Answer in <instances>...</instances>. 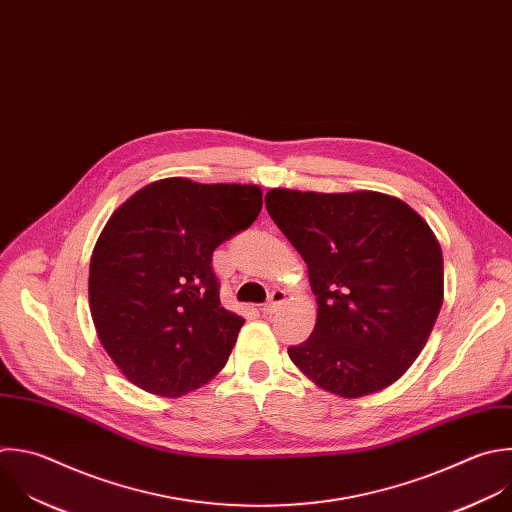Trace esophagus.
<instances>
[{
	"instance_id": "obj_1",
	"label": "esophagus",
	"mask_w": 512,
	"mask_h": 512,
	"mask_svg": "<svg viewBox=\"0 0 512 512\" xmlns=\"http://www.w3.org/2000/svg\"><path fill=\"white\" fill-rule=\"evenodd\" d=\"M283 301H285V291H283V289H273L271 295H269V299H267V303H265L261 309H263V313H271V311H275Z\"/></svg>"
}]
</instances>
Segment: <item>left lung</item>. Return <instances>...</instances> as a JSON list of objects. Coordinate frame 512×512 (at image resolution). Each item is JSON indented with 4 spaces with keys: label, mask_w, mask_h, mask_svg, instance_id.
Listing matches in <instances>:
<instances>
[{
    "label": "left lung",
    "mask_w": 512,
    "mask_h": 512,
    "mask_svg": "<svg viewBox=\"0 0 512 512\" xmlns=\"http://www.w3.org/2000/svg\"><path fill=\"white\" fill-rule=\"evenodd\" d=\"M265 205L317 295L315 327L287 348L291 362L344 398L396 382L426 346L444 297L442 251L426 221L380 193L273 189Z\"/></svg>",
    "instance_id": "1"
}]
</instances>
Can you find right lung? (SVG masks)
<instances>
[{"label": "right lung", "mask_w": 512, "mask_h": 512, "mask_svg": "<svg viewBox=\"0 0 512 512\" xmlns=\"http://www.w3.org/2000/svg\"><path fill=\"white\" fill-rule=\"evenodd\" d=\"M261 205L253 185L164 179L108 219L90 259V311L132 384L175 398L223 370L245 319L221 305L213 251L249 229Z\"/></svg>", "instance_id": "add662e5"}]
</instances>
